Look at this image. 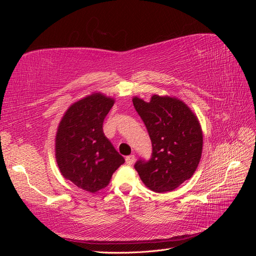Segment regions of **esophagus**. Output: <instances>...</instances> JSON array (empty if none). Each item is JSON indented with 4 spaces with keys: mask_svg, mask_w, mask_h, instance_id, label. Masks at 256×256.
<instances>
[{
    "mask_svg": "<svg viewBox=\"0 0 256 256\" xmlns=\"http://www.w3.org/2000/svg\"><path fill=\"white\" fill-rule=\"evenodd\" d=\"M125 160H126V164H127V166H132L134 160H136V157L134 156V154H130V156H127V157H126Z\"/></svg>",
    "mask_w": 256,
    "mask_h": 256,
    "instance_id": "obj_1",
    "label": "esophagus"
}]
</instances>
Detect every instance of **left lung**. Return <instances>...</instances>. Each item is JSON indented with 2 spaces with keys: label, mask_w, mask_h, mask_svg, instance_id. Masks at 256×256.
<instances>
[{
  "label": "left lung",
  "mask_w": 256,
  "mask_h": 256,
  "mask_svg": "<svg viewBox=\"0 0 256 256\" xmlns=\"http://www.w3.org/2000/svg\"><path fill=\"white\" fill-rule=\"evenodd\" d=\"M152 141V156L138 159L134 168L154 192L176 189L196 172L202 154L203 134L196 116L180 100L154 95L150 102L134 97Z\"/></svg>",
  "instance_id": "left-lung-1"
}]
</instances>
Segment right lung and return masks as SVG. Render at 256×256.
<instances>
[{
    "instance_id": "1",
    "label": "right lung",
    "mask_w": 256,
    "mask_h": 256,
    "mask_svg": "<svg viewBox=\"0 0 256 256\" xmlns=\"http://www.w3.org/2000/svg\"><path fill=\"white\" fill-rule=\"evenodd\" d=\"M113 104V99L99 92L85 97L69 108L58 129L56 156L60 171L88 192L106 187L125 162L102 129Z\"/></svg>"
}]
</instances>
